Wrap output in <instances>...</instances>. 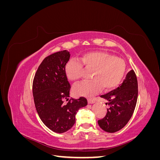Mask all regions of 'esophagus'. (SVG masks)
Returning <instances> with one entry per match:
<instances>
[{
	"label": "esophagus",
	"mask_w": 160,
	"mask_h": 160,
	"mask_svg": "<svg viewBox=\"0 0 160 160\" xmlns=\"http://www.w3.org/2000/svg\"><path fill=\"white\" fill-rule=\"evenodd\" d=\"M88 103H95V99H88Z\"/></svg>",
	"instance_id": "34e87169"
}]
</instances>
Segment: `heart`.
<instances>
[{
    "instance_id": "1",
    "label": "heart",
    "mask_w": 160,
    "mask_h": 160,
    "mask_svg": "<svg viewBox=\"0 0 160 160\" xmlns=\"http://www.w3.org/2000/svg\"><path fill=\"white\" fill-rule=\"evenodd\" d=\"M82 67L92 70L90 82L74 86L72 91L78 96L92 98L102 89H113L122 81L125 71V61L113 55L103 51H92L84 53L79 58V62L71 60L65 65L67 78L72 82L78 81L81 77Z\"/></svg>"
}]
</instances>
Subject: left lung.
Here are the masks:
<instances>
[{
    "mask_svg": "<svg viewBox=\"0 0 160 160\" xmlns=\"http://www.w3.org/2000/svg\"><path fill=\"white\" fill-rule=\"evenodd\" d=\"M138 95L137 77L133 70L128 72L119 87L101 95L108 101L109 108L105 117L98 120L99 127L105 132L114 133L122 129L132 118Z\"/></svg>",
    "mask_w": 160,
    "mask_h": 160,
    "instance_id": "left-lung-1",
    "label": "left lung"
}]
</instances>
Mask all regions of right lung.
<instances>
[{
	"instance_id": "add662e5",
	"label": "right lung",
	"mask_w": 160,
	"mask_h": 160,
	"mask_svg": "<svg viewBox=\"0 0 160 160\" xmlns=\"http://www.w3.org/2000/svg\"><path fill=\"white\" fill-rule=\"evenodd\" d=\"M70 53L64 50L53 53L42 61L32 83L34 102L40 119L46 126L56 133H64L75 123L78 110L88 105L83 97L69 98L71 85L65 68ZM69 100L67 104L63 100Z\"/></svg>"
}]
</instances>
